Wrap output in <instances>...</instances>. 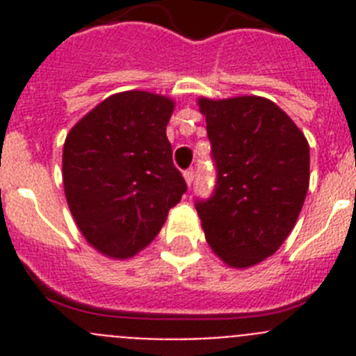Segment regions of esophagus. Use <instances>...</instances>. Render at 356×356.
<instances>
[{
	"instance_id": "obj_1",
	"label": "esophagus",
	"mask_w": 356,
	"mask_h": 356,
	"mask_svg": "<svg viewBox=\"0 0 356 356\" xmlns=\"http://www.w3.org/2000/svg\"><path fill=\"white\" fill-rule=\"evenodd\" d=\"M184 178H185V181H187L188 187H191L194 181V169H187V171L184 172Z\"/></svg>"
}]
</instances>
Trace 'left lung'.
<instances>
[{
    "label": "left lung",
    "instance_id": "left-lung-1",
    "mask_svg": "<svg viewBox=\"0 0 356 356\" xmlns=\"http://www.w3.org/2000/svg\"><path fill=\"white\" fill-rule=\"evenodd\" d=\"M216 185L196 197L207 242L228 266L271 257L294 228L310 178V147L284 110L266 97L200 99Z\"/></svg>",
    "mask_w": 356,
    "mask_h": 356
}]
</instances>
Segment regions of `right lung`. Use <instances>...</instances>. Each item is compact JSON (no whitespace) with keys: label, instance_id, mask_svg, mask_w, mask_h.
Here are the masks:
<instances>
[{"label":"right lung","instance_id":"right-lung-1","mask_svg":"<svg viewBox=\"0 0 356 356\" xmlns=\"http://www.w3.org/2000/svg\"><path fill=\"white\" fill-rule=\"evenodd\" d=\"M171 99L130 90L110 96L69 131L62 169L83 237L127 259L146 248L187 193L165 135Z\"/></svg>","mask_w":356,"mask_h":356}]
</instances>
